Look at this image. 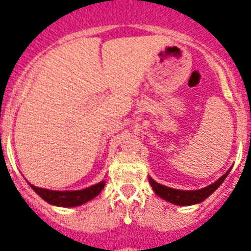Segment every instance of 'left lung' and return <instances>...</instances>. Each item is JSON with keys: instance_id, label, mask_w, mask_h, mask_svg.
Instances as JSON below:
<instances>
[{"instance_id": "left-lung-1", "label": "left lung", "mask_w": 251, "mask_h": 251, "mask_svg": "<svg viewBox=\"0 0 251 251\" xmlns=\"http://www.w3.org/2000/svg\"><path fill=\"white\" fill-rule=\"evenodd\" d=\"M227 175H228V172L225 173L222 177L219 178L218 181H215L213 185L201 188V190H198V191H181V190H175V188L160 185L158 182H155L152 178H149V181H150V185L152 187V190L155 191V194L160 196L161 199H164L167 201L176 205H192L204 201L209 195H212L213 192L221 186V183L225 181Z\"/></svg>"}]
</instances>
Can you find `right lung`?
<instances>
[{"label":"right lung","instance_id":"add662e5","mask_svg":"<svg viewBox=\"0 0 251 251\" xmlns=\"http://www.w3.org/2000/svg\"><path fill=\"white\" fill-rule=\"evenodd\" d=\"M105 186V182H100L95 186H91L84 190H79V191H52V190H46V188H39L36 186L30 185V187L38 194L45 201L50 202L52 205H57V206H78L84 202L90 201L93 198H96L101 192V190Z\"/></svg>","mask_w":251,"mask_h":251}]
</instances>
